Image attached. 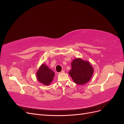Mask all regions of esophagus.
<instances>
[{
	"label": "esophagus",
	"mask_w": 124,
	"mask_h": 124,
	"mask_svg": "<svg viewBox=\"0 0 124 124\" xmlns=\"http://www.w3.org/2000/svg\"><path fill=\"white\" fill-rule=\"evenodd\" d=\"M65 73V71L64 70H62L61 72H59L58 73L59 74H62V73Z\"/></svg>",
	"instance_id": "1"
}]
</instances>
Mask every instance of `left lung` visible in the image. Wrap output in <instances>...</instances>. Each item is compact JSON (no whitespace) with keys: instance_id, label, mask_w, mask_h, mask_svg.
I'll use <instances>...</instances> for the list:
<instances>
[{"instance_id":"8db88e82","label":"left lung","mask_w":124,"mask_h":124,"mask_svg":"<svg viewBox=\"0 0 124 124\" xmlns=\"http://www.w3.org/2000/svg\"><path fill=\"white\" fill-rule=\"evenodd\" d=\"M71 67L69 74L75 83L83 85L91 80L93 69L88 61L81 58L74 59L71 62Z\"/></svg>"}]
</instances>
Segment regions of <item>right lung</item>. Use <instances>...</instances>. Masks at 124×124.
Segmentation results:
<instances>
[{
  "mask_svg": "<svg viewBox=\"0 0 124 124\" xmlns=\"http://www.w3.org/2000/svg\"><path fill=\"white\" fill-rule=\"evenodd\" d=\"M36 75L39 82L45 85H48L53 81L55 73L46 65L42 64L37 71Z\"/></svg>",
  "mask_w": 124,
  "mask_h": 124,
  "instance_id": "obj_1",
  "label": "right lung"
}]
</instances>
